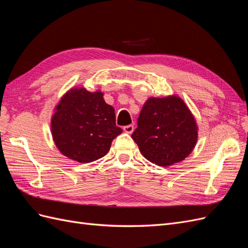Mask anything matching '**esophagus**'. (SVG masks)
Instances as JSON below:
<instances>
[{
	"label": "esophagus",
	"mask_w": 248,
	"mask_h": 248,
	"mask_svg": "<svg viewBox=\"0 0 248 248\" xmlns=\"http://www.w3.org/2000/svg\"><path fill=\"white\" fill-rule=\"evenodd\" d=\"M123 130H124L126 133L130 134V133H132V132H133V130H134V126H133L132 124H130V125H126V126H124Z\"/></svg>",
	"instance_id": "34e87169"
}]
</instances>
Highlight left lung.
I'll return each instance as SVG.
<instances>
[{"label":"left lung","instance_id":"8db88e82","mask_svg":"<svg viewBox=\"0 0 248 248\" xmlns=\"http://www.w3.org/2000/svg\"><path fill=\"white\" fill-rule=\"evenodd\" d=\"M131 138L149 161L168 167L184 160L191 153L198 140V127L179 97L149 98Z\"/></svg>","mask_w":248,"mask_h":248}]
</instances>
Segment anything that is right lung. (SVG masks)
Listing matches in <instances>:
<instances>
[{
	"label": "right lung",
	"instance_id": "add662e5",
	"mask_svg": "<svg viewBox=\"0 0 248 248\" xmlns=\"http://www.w3.org/2000/svg\"><path fill=\"white\" fill-rule=\"evenodd\" d=\"M122 129L116 125L115 109L99 91L72 89L56 108L51 133L63 155L78 162H92L108 151Z\"/></svg>",
	"mask_w": 248,
	"mask_h": 248
}]
</instances>
